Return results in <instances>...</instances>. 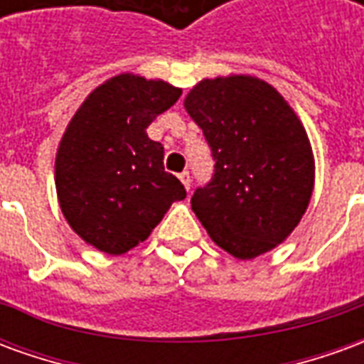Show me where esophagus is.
<instances>
[{
  "mask_svg": "<svg viewBox=\"0 0 364 364\" xmlns=\"http://www.w3.org/2000/svg\"><path fill=\"white\" fill-rule=\"evenodd\" d=\"M179 179H181V183L185 185V189L189 191L191 189V173L189 171H183V173H179Z\"/></svg>",
  "mask_w": 364,
  "mask_h": 364,
  "instance_id": "esophagus-1",
  "label": "esophagus"
}]
</instances>
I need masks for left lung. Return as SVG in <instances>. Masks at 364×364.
<instances>
[{
	"mask_svg": "<svg viewBox=\"0 0 364 364\" xmlns=\"http://www.w3.org/2000/svg\"><path fill=\"white\" fill-rule=\"evenodd\" d=\"M185 109L216 159L213 181L191 197L214 244L253 259L282 244L314 191V154L296 112L273 85L232 74L198 82Z\"/></svg>",
	"mask_w": 364,
	"mask_h": 364,
	"instance_id": "obj_1",
	"label": "left lung"
}]
</instances>
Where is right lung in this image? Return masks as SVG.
<instances>
[{
  "label": "right lung",
  "instance_id": "1",
  "mask_svg": "<svg viewBox=\"0 0 364 364\" xmlns=\"http://www.w3.org/2000/svg\"><path fill=\"white\" fill-rule=\"evenodd\" d=\"M179 97L164 80L119 74L91 91L68 122L54 164L58 203L70 228L99 252H130L187 197L164 169V146L146 132Z\"/></svg>",
  "mask_w": 364,
  "mask_h": 364
}]
</instances>
